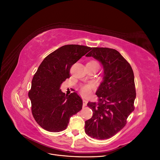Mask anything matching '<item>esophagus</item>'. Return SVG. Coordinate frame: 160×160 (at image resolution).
<instances>
[{
  "mask_svg": "<svg viewBox=\"0 0 160 160\" xmlns=\"http://www.w3.org/2000/svg\"><path fill=\"white\" fill-rule=\"evenodd\" d=\"M83 107H85V106L87 105V103H88V99H86L85 98L83 99Z\"/></svg>",
  "mask_w": 160,
  "mask_h": 160,
  "instance_id": "esophagus-1",
  "label": "esophagus"
}]
</instances>
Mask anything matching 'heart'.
<instances>
[{
    "label": "heart",
    "instance_id": "obj_1",
    "mask_svg": "<svg viewBox=\"0 0 160 160\" xmlns=\"http://www.w3.org/2000/svg\"><path fill=\"white\" fill-rule=\"evenodd\" d=\"M88 63H91V64H93V65H99L98 62H97L96 61L94 60H92L90 61ZM95 88V86L93 83H88V84H85L81 85V93H83L84 95H88L91 93V92Z\"/></svg>",
    "mask_w": 160,
    "mask_h": 160
}]
</instances>
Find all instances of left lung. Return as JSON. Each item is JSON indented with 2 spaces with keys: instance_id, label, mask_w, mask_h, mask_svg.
I'll use <instances>...</instances> for the list:
<instances>
[{
  "instance_id": "8db88e82",
  "label": "left lung",
  "mask_w": 160,
  "mask_h": 160,
  "mask_svg": "<svg viewBox=\"0 0 160 160\" xmlns=\"http://www.w3.org/2000/svg\"><path fill=\"white\" fill-rule=\"evenodd\" d=\"M86 56L102 63L104 77L96 92L98 101L88 103L93 116L85 122V132L97 139H109L125 127L135 109L133 71L127 60L113 49L93 47Z\"/></svg>"
}]
</instances>
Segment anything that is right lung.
Wrapping results in <instances>:
<instances>
[{
  "mask_svg": "<svg viewBox=\"0 0 160 160\" xmlns=\"http://www.w3.org/2000/svg\"><path fill=\"white\" fill-rule=\"evenodd\" d=\"M91 49L79 45L62 46L47 55L34 75L28 91L32 114L37 123L48 132L65 130L71 116L82 109L81 97L76 92L65 95L60 86L70 77L72 65Z\"/></svg>",
  "mask_w": 160,
  "mask_h": 160,
  "instance_id": "right-lung-1",
  "label": "right lung"
}]
</instances>
